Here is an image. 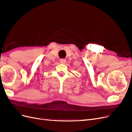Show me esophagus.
Here are the masks:
<instances>
[{
  "instance_id": "1",
  "label": "esophagus",
  "mask_w": 132,
  "mask_h": 132,
  "mask_svg": "<svg viewBox=\"0 0 132 132\" xmlns=\"http://www.w3.org/2000/svg\"><path fill=\"white\" fill-rule=\"evenodd\" d=\"M59 62H60V63H61L64 64L66 62V60L65 59H60Z\"/></svg>"
}]
</instances>
